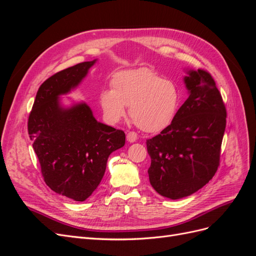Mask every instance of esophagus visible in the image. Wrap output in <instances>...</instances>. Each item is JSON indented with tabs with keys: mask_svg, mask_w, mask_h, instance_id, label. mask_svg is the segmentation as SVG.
Returning <instances> with one entry per match:
<instances>
[{
	"mask_svg": "<svg viewBox=\"0 0 256 256\" xmlns=\"http://www.w3.org/2000/svg\"><path fill=\"white\" fill-rule=\"evenodd\" d=\"M126 138H127L128 142L134 143V142H136L138 140V134L136 132H134V131H130V132L127 134Z\"/></svg>",
	"mask_w": 256,
	"mask_h": 256,
	"instance_id": "34e87169",
	"label": "esophagus"
}]
</instances>
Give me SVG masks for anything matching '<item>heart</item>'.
<instances>
[{
    "mask_svg": "<svg viewBox=\"0 0 256 256\" xmlns=\"http://www.w3.org/2000/svg\"><path fill=\"white\" fill-rule=\"evenodd\" d=\"M111 85L112 88L100 92V104L111 122L125 116L126 106L136 125L147 132L164 130L175 118L180 104V88L152 69L141 67L118 72Z\"/></svg>",
    "mask_w": 256,
    "mask_h": 256,
    "instance_id": "obj_1",
    "label": "heart"
}]
</instances>
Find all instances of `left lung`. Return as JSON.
<instances>
[{
    "mask_svg": "<svg viewBox=\"0 0 256 256\" xmlns=\"http://www.w3.org/2000/svg\"><path fill=\"white\" fill-rule=\"evenodd\" d=\"M189 97L171 125L146 141L150 182L160 196H188L212 180L220 162L226 110L210 74L188 70Z\"/></svg>",
    "mask_w": 256,
    "mask_h": 256,
    "instance_id": "left-lung-1",
    "label": "left lung"
}]
</instances>
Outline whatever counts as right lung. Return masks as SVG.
<instances>
[{
  "instance_id": "obj_1",
  "label": "right lung",
  "mask_w": 256,
  "mask_h": 256,
  "mask_svg": "<svg viewBox=\"0 0 256 256\" xmlns=\"http://www.w3.org/2000/svg\"><path fill=\"white\" fill-rule=\"evenodd\" d=\"M97 60L64 69L46 80L36 94L28 130L44 182L54 192L83 202L102 182L110 154L125 145V132L97 122L85 102L65 108L68 94Z\"/></svg>"
}]
</instances>
